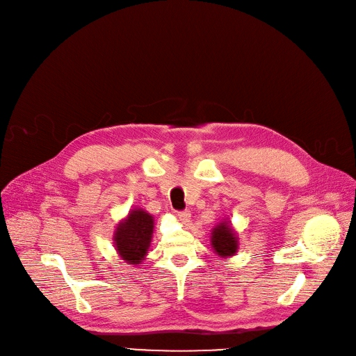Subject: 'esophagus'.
Returning <instances> with one entry per match:
<instances>
[{
	"label": "esophagus",
	"instance_id": "esophagus-1",
	"mask_svg": "<svg viewBox=\"0 0 356 356\" xmlns=\"http://www.w3.org/2000/svg\"><path fill=\"white\" fill-rule=\"evenodd\" d=\"M177 218L180 219L181 223H184V225H188V223L191 222V212L189 211H180V212H177Z\"/></svg>",
	"mask_w": 356,
	"mask_h": 356
}]
</instances>
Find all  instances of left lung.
Listing matches in <instances>:
<instances>
[{"label": "left lung", "instance_id": "obj_1", "mask_svg": "<svg viewBox=\"0 0 356 356\" xmlns=\"http://www.w3.org/2000/svg\"><path fill=\"white\" fill-rule=\"evenodd\" d=\"M212 248L220 257L235 255L238 250V238L227 222H222L212 231Z\"/></svg>", "mask_w": 356, "mask_h": 356}]
</instances>
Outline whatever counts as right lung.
Segmentation results:
<instances>
[{"mask_svg": "<svg viewBox=\"0 0 356 356\" xmlns=\"http://www.w3.org/2000/svg\"><path fill=\"white\" fill-rule=\"evenodd\" d=\"M154 229V219L143 209H134L115 231V247L122 259L129 264H140L147 255Z\"/></svg>", "mask_w": 356, "mask_h": 356, "instance_id": "add662e5", "label": "right lung"}]
</instances>
